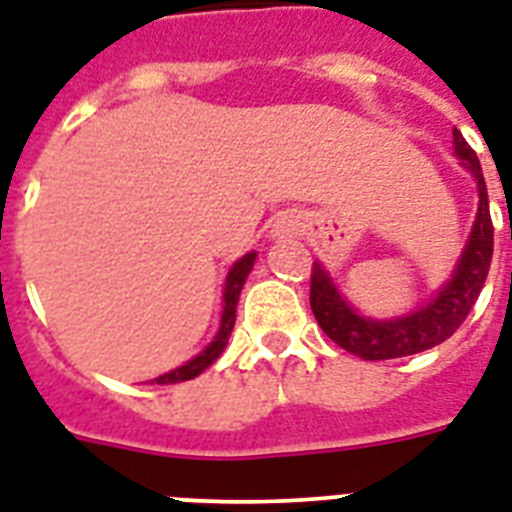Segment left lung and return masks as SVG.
I'll list each match as a JSON object with an SVG mask.
<instances>
[{"label":"left lung","mask_w":512,"mask_h":512,"mask_svg":"<svg viewBox=\"0 0 512 512\" xmlns=\"http://www.w3.org/2000/svg\"><path fill=\"white\" fill-rule=\"evenodd\" d=\"M452 136H455V152L458 157H463V165L471 170L479 184V215H476V226L471 231V242L455 268V276L431 305L421 307L418 313L405 315V318H394V321H368L363 315H357L350 305H344V299L334 289L326 270L313 263L310 307H313L315 321L331 342L363 360H392V357L415 355V352L431 350L436 344H442L468 318L473 302L479 299L481 289H484L494 249V226L492 215H489L484 173H481L479 157L458 128L452 131Z\"/></svg>","instance_id":"left-lung-1"}]
</instances>
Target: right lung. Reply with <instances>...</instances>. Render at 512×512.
<instances>
[{"label": "right lung", "instance_id": "add662e5", "mask_svg": "<svg viewBox=\"0 0 512 512\" xmlns=\"http://www.w3.org/2000/svg\"><path fill=\"white\" fill-rule=\"evenodd\" d=\"M252 265H255V252L244 255L242 260H239V263L231 268V273H228V278H226V307H223V321H220V331H218V336L213 339V344H210L205 352H199L194 360H189L186 365L176 368V371H170V373H165V376L155 378V384H178V381H189V378L199 376V373L205 371V368H210V365L218 360L220 352L226 350L228 336H231V331H234L236 302H239V294H242V286H244V281H247Z\"/></svg>", "mask_w": 512, "mask_h": 512}]
</instances>
